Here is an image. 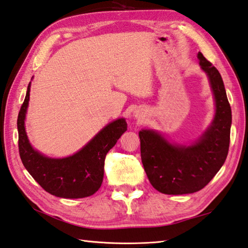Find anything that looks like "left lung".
I'll use <instances>...</instances> for the list:
<instances>
[{
    "label": "left lung",
    "instance_id": "left-lung-1",
    "mask_svg": "<svg viewBox=\"0 0 248 248\" xmlns=\"http://www.w3.org/2000/svg\"><path fill=\"white\" fill-rule=\"evenodd\" d=\"M202 69L208 76L216 101L215 119L191 146L172 145L152 130H142L141 159L153 186L164 194H188L202 190L226 161L230 145L231 106L218 69L200 52Z\"/></svg>",
    "mask_w": 248,
    "mask_h": 248
}]
</instances>
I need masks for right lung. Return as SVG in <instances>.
<instances>
[{
    "instance_id": "1",
    "label": "right lung",
    "mask_w": 248,
    "mask_h": 248,
    "mask_svg": "<svg viewBox=\"0 0 248 248\" xmlns=\"http://www.w3.org/2000/svg\"><path fill=\"white\" fill-rule=\"evenodd\" d=\"M30 83L17 119L18 148L25 168L47 193L62 199H83L101 187L105 157L127 131L124 119H117L101 130L82 150L66 158H48L34 151L25 130Z\"/></svg>"
}]
</instances>
